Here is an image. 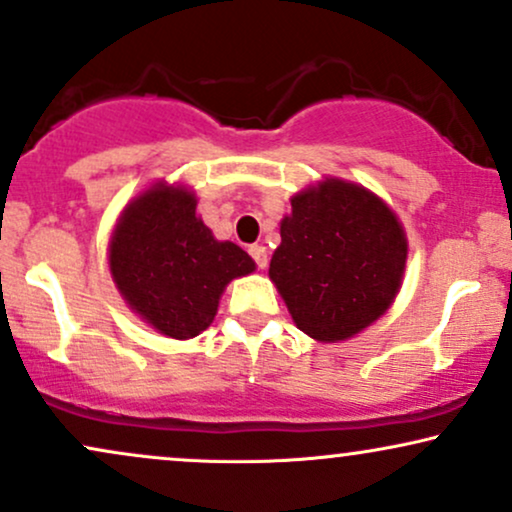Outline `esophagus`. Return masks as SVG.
I'll return each mask as SVG.
<instances>
[{
  "label": "esophagus",
  "instance_id": "1",
  "mask_svg": "<svg viewBox=\"0 0 512 512\" xmlns=\"http://www.w3.org/2000/svg\"><path fill=\"white\" fill-rule=\"evenodd\" d=\"M250 257H252V260H255L257 267L267 269L269 255H267V248H264V245H250Z\"/></svg>",
  "mask_w": 512,
  "mask_h": 512
}]
</instances>
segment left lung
<instances>
[{
  "instance_id": "left-lung-1",
  "label": "left lung",
  "mask_w": 512,
  "mask_h": 512,
  "mask_svg": "<svg viewBox=\"0 0 512 512\" xmlns=\"http://www.w3.org/2000/svg\"><path fill=\"white\" fill-rule=\"evenodd\" d=\"M269 279L295 326L319 343L348 341L393 305L408 264V236L372 190L322 178L291 197Z\"/></svg>"
}]
</instances>
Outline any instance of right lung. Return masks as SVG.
I'll list each match as a JSON object with an SVG mask.
<instances>
[{
    "instance_id": "right-lung-1",
    "label": "right lung",
    "mask_w": 512,
    "mask_h": 512,
    "mask_svg": "<svg viewBox=\"0 0 512 512\" xmlns=\"http://www.w3.org/2000/svg\"><path fill=\"white\" fill-rule=\"evenodd\" d=\"M109 274L126 305L162 336L188 341L214 322L221 293L255 260L217 240L183 183L157 181L123 207L109 236Z\"/></svg>"
}]
</instances>
